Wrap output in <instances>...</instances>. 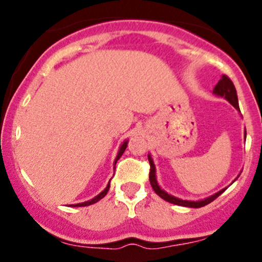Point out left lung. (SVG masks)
Wrapping results in <instances>:
<instances>
[{
	"label": "left lung",
	"instance_id": "1",
	"mask_svg": "<svg viewBox=\"0 0 262 262\" xmlns=\"http://www.w3.org/2000/svg\"><path fill=\"white\" fill-rule=\"evenodd\" d=\"M213 93H214L215 96H219V97H224L225 100L229 102L231 106L235 107V110H237L240 112L239 103H237V95H236L235 86H234V83L231 82V80L229 79V77L223 75V76H222V79L219 80V82L215 85L214 89H213ZM244 140H246V129L244 130ZM148 159H149V164H150V173H149L150 185H151L152 189H154L155 193L158 194L159 197H161L162 200L167 201V202H170V203L177 204V206H182V207H189V208H201V207L207 206L208 203L213 202L215 198H217L218 196H221L225 189L228 188V187H225L223 189H221V191H218L217 193L212 194V196L206 197L204 200H200V201H188V200H182V198L175 197V196H172V194L165 192L164 189L160 187V185L158 183V180H156V167H155L154 161H152L151 155L148 154ZM239 176L240 175H237V177ZM237 177L235 180H237ZM235 180H234V181H235Z\"/></svg>",
	"mask_w": 262,
	"mask_h": 262
}]
</instances>
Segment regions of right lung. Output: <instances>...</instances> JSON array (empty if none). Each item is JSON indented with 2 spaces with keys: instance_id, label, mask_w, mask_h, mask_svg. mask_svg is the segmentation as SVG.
<instances>
[{
  "instance_id": "add662e5",
  "label": "right lung",
  "mask_w": 262,
  "mask_h": 262,
  "mask_svg": "<svg viewBox=\"0 0 262 262\" xmlns=\"http://www.w3.org/2000/svg\"><path fill=\"white\" fill-rule=\"evenodd\" d=\"M127 145H128V140H124V141H123L122 145H121V148H119V150H118V154H117V156H116V160H114V162H113L114 169H116V164H117V161H118L119 159H121V156L123 155V152H124V150H125V148H127ZM110 186H111V180H110V182H108V185L106 186V188H104L103 191H102L100 194H97V196H96V197H93L92 200L86 201V202H82V203L71 204V206H73V207H86V206H90V204H93V203L98 202V201L102 200V198H103L104 196H106L107 192H108V189H110Z\"/></svg>"
}]
</instances>
